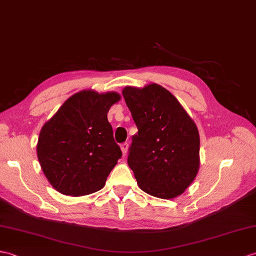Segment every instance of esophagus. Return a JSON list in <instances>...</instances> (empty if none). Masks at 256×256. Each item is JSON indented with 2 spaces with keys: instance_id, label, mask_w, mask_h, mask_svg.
<instances>
[{
  "instance_id": "34e87169",
  "label": "esophagus",
  "mask_w": 256,
  "mask_h": 256,
  "mask_svg": "<svg viewBox=\"0 0 256 256\" xmlns=\"http://www.w3.org/2000/svg\"><path fill=\"white\" fill-rule=\"evenodd\" d=\"M128 150V142H123V144H121V150H122L124 156L126 155Z\"/></svg>"
}]
</instances>
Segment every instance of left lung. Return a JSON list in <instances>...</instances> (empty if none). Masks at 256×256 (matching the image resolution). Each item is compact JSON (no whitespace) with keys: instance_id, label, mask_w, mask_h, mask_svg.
Instances as JSON below:
<instances>
[{"instance_id":"1","label":"left lung","mask_w":256,"mask_h":256,"mask_svg":"<svg viewBox=\"0 0 256 256\" xmlns=\"http://www.w3.org/2000/svg\"><path fill=\"white\" fill-rule=\"evenodd\" d=\"M138 126L128 164L140 190L169 200L190 186L200 168L196 124L169 90L158 84L122 90Z\"/></svg>"}]
</instances>
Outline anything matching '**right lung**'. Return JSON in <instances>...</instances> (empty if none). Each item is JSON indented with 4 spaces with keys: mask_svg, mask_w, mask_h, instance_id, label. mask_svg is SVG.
I'll use <instances>...</instances> for the list:
<instances>
[{
    "mask_svg": "<svg viewBox=\"0 0 256 256\" xmlns=\"http://www.w3.org/2000/svg\"><path fill=\"white\" fill-rule=\"evenodd\" d=\"M121 96L82 90L61 106L40 130L37 155L44 176L58 192L82 196L102 188L122 152L108 121Z\"/></svg>",
    "mask_w": 256,
    "mask_h": 256,
    "instance_id": "obj_1",
    "label": "right lung"
}]
</instances>
